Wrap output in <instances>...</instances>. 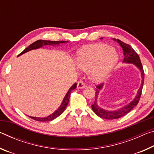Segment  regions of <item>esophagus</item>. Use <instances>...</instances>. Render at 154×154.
I'll return each instance as SVG.
<instances>
[{"label": "esophagus", "mask_w": 154, "mask_h": 154, "mask_svg": "<svg viewBox=\"0 0 154 154\" xmlns=\"http://www.w3.org/2000/svg\"><path fill=\"white\" fill-rule=\"evenodd\" d=\"M85 86H86V84L84 82H79L77 83V88H79V89H82V88H84Z\"/></svg>", "instance_id": "esophagus-1"}]
</instances>
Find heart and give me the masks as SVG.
Masks as SVG:
<instances>
[{
  "instance_id": "b5f03b06",
  "label": "heart",
  "mask_w": 154,
  "mask_h": 154,
  "mask_svg": "<svg viewBox=\"0 0 154 154\" xmlns=\"http://www.w3.org/2000/svg\"><path fill=\"white\" fill-rule=\"evenodd\" d=\"M118 60L114 49L104 44L84 47L78 51L76 64L83 71L89 70V76L95 82H102L110 75Z\"/></svg>"
}]
</instances>
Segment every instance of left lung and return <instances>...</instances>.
I'll return each mask as SVG.
<instances>
[{
    "instance_id": "obj_1",
    "label": "left lung",
    "mask_w": 154,
    "mask_h": 154,
    "mask_svg": "<svg viewBox=\"0 0 154 154\" xmlns=\"http://www.w3.org/2000/svg\"><path fill=\"white\" fill-rule=\"evenodd\" d=\"M113 40L116 41L119 44V45L122 47V49H123L124 56L123 62H124V63L133 64L140 70V74H141L142 82H141V83H140V87L139 88V90H138V92L136 96H135V98L133 99V100L131 101V102L128 104V105L113 111L105 110V109L101 108L100 106H99L97 104L98 96L100 90H102V88H103V84H100L98 85H96L95 101L93 105H92V109L93 111L94 112L96 115H97L98 117H100V118H103V119H118L119 118H122V117L126 116L127 113H128L134 107V106H136L137 105V104L139 103L140 96H141L143 83H144V75H145L144 71H143V68L142 66L141 62H140L139 56L137 54V52L135 51L133 49V48H132L130 45H128V44H126L124 42H122V41H119V39L116 40L115 38H113Z\"/></svg>"
}]
</instances>
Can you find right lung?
Segmentation results:
<instances>
[{"label":"right lung","mask_w":154,"mask_h":154,"mask_svg":"<svg viewBox=\"0 0 154 154\" xmlns=\"http://www.w3.org/2000/svg\"><path fill=\"white\" fill-rule=\"evenodd\" d=\"M68 41H45V40H38L34 42L33 43L30 44V45L27 48H26L24 51H23L22 53H20L18 56L22 55V54L26 53V52H28L30 50H32V49H36L40 48H42L43 45H58L60 43H67ZM77 88V83H75L73 85H72L71 88H70L68 91V92L66 93V96H64V98L62 100V104L60 106V107L57 109L56 111H54V113H53L51 115H49L48 117H45V118H36V117H31V116H28L30 117V118H32L33 119H35L36 121H38V122H49V121H51L53 119H56V118H58V116H60V115L63 113V111H64V109H66V106L68 105V103L69 102V98H70V95H71V92L72 90Z\"/></svg>","instance_id":"obj_1"}]
</instances>
